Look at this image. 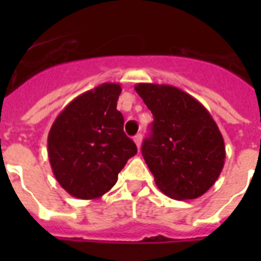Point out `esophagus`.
Wrapping results in <instances>:
<instances>
[{
  "label": "esophagus",
  "mask_w": 261,
  "mask_h": 261,
  "mask_svg": "<svg viewBox=\"0 0 261 261\" xmlns=\"http://www.w3.org/2000/svg\"><path fill=\"white\" fill-rule=\"evenodd\" d=\"M134 142H135V145H137V147H141V145H142V135L141 134H137L134 137Z\"/></svg>",
  "instance_id": "34e87169"
}]
</instances>
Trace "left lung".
Returning <instances> with one entry per match:
<instances>
[{
    "label": "left lung",
    "instance_id": "obj_1",
    "mask_svg": "<svg viewBox=\"0 0 261 261\" xmlns=\"http://www.w3.org/2000/svg\"><path fill=\"white\" fill-rule=\"evenodd\" d=\"M135 90L154 118L142 155L155 186L177 200L202 196L219 177L226 155L210 112L172 85L138 84Z\"/></svg>",
    "mask_w": 261,
    "mask_h": 261
}]
</instances>
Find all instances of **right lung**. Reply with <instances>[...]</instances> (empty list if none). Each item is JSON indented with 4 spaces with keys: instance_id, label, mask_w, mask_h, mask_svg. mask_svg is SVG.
Instances as JSON below:
<instances>
[{
    "instance_id": "obj_1",
    "label": "right lung",
    "mask_w": 261,
    "mask_h": 261,
    "mask_svg": "<svg viewBox=\"0 0 261 261\" xmlns=\"http://www.w3.org/2000/svg\"><path fill=\"white\" fill-rule=\"evenodd\" d=\"M120 92L114 83L88 90L69 102L51 126L47 138L51 169L74 198L102 196L116 184L127 160L137 154L116 110Z\"/></svg>"
}]
</instances>
